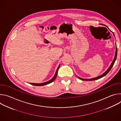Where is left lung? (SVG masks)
Listing matches in <instances>:
<instances>
[{
    "mask_svg": "<svg viewBox=\"0 0 121 121\" xmlns=\"http://www.w3.org/2000/svg\"><path fill=\"white\" fill-rule=\"evenodd\" d=\"M112 32V33H113V36L115 37L114 34L113 32ZM115 45H116V51H115V56H114V59H113V61H112V64H111V65H110V66H109V67L108 68V69H107L104 73L102 74V75H100V76H98V77H96V78H90V79H84V78H79V77H78V76H77V77H78L80 79L82 80L91 81V80H97V79H99V78H102V77H104L105 76H106V75L108 73V72L110 71V70L111 69V68H112V67L113 66V65H114V62H115V61L116 59V58H117V46H116V43H115Z\"/></svg>",
    "mask_w": 121,
    "mask_h": 121,
    "instance_id": "1",
    "label": "left lung"
}]
</instances>
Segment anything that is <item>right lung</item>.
<instances>
[{"mask_svg": "<svg viewBox=\"0 0 121 121\" xmlns=\"http://www.w3.org/2000/svg\"><path fill=\"white\" fill-rule=\"evenodd\" d=\"M60 64L59 65V66H58V68H57V70H56V73H55V76H54V77H53L52 78L51 80H49V81H47V82H44V83H30V84H31V85H34V86H44V85L48 84H49V83H51V82H53V81L55 80V79H56V76H57V73H58V70L59 68V67H60Z\"/></svg>", "mask_w": 121, "mask_h": 121, "instance_id": "1", "label": "right lung"}]
</instances>
